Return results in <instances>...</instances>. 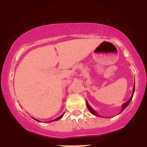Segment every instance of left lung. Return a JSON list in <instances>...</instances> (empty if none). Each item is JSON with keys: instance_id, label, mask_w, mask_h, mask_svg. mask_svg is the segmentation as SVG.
I'll use <instances>...</instances> for the list:
<instances>
[{"instance_id": "1", "label": "left lung", "mask_w": 147, "mask_h": 147, "mask_svg": "<svg viewBox=\"0 0 147 147\" xmlns=\"http://www.w3.org/2000/svg\"><path fill=\"white\" fill-rule=\"evenodd\" d=\"M134 92H135V85H134V86H133V93H132V95H131V98H130V99H129V101H127V102H125V103H124V104H122V111H121V112H122V111H124V109H125L128 106H129V104H130V102H131V101L132 100V98H133V94H134ZM86 105H87L88 109V110L90 111L91 113H92V115H94L97 116V117H100V116H99V115L97 114V113L96 112V111H95V110H94V109H92V108L91 107V106H90V105H89V104H88V103L87 101H86ZM121 112H120V113H121Z\"/></svg>"}]
</instances>
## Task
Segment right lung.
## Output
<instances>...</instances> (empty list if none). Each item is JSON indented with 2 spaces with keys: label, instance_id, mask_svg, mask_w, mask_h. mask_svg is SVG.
Returning a JSON list of instances; mask_svg holds the SVG:
<instances>
[{
  "label": "right lung",
  "instance_id": "1",
  "mask_svg": "<svg viewBox=\"0 0 147 147\" xmlns=\"http://www.w3.org/2000/svg\"><path fill=\"white\" fill-rule=\"evenodd\" d=\"M63 115H61V116H59V117H57V118H56V119H53V120H52V121H50V122H53V121H57V120H59V119H61V118L62 117V116H63ZM34 119H35V120H36V121H38V122H40V121H38V120H37L36 119H35V118H34Z\"/></svg>",
  "mask_w": 147,
  "mask_h": 147
}]
</instances>
